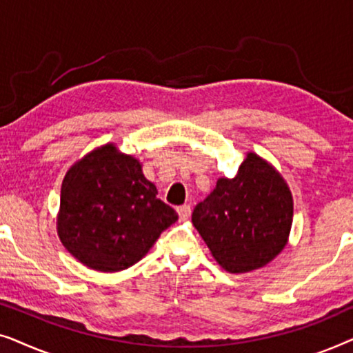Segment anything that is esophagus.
Masks as SVG:
<instances>
[{
	"instance_id": "34e87169",
	"label": "esophagus",
	"mask_w": 353,
	"mask_h": 353,
	"mask_svg": "<svg viewBox=\"0 0 353 353\" xmlns=\"http://www.w3.org/2000/svg\"><path fill=\"white\" fill-rule=\"evenodd\" d=\"M176 212H178V215H180L181 220H188V219H190V215H191V207L188 204L180 205L176 209Z\"/></svg>"
}]
</instances>
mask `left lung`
<instances>
[{"label": "left lung", "instance_id": "left-lung-1", "mask_svg": "<svg viewBox=\"0 0 353 353\" xmlns=\"http://www.w3.org/2000/svg\"><path fill=\"white\" fill-rule=\"evenodd\" d=\"M192 225L226 272H252L288 244L292 194L276 168L249 152L236 176L219 178L194 207Z\"/></svg>", "mask_w": 353, "mask_h": 353}]
</instances>
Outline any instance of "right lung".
<instances>
[{
    "instance_id": "right-lung-1",
    "label": "right lung",
    "mask_w": 353,
    "mask_h": 353,
    "mask_svg": "<svg viewBox=\"0 0 353 353\" xmlns=\"http://www.w3.org/2000/svg\"><path fill=\"white\" fill-rule=\"evenodd\" d=\"M176 220L138 159L110 143L75 162L62 181L57 234L96 272H120L139 262Z\"/></svg>"
}]
</instances>
